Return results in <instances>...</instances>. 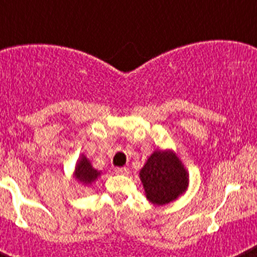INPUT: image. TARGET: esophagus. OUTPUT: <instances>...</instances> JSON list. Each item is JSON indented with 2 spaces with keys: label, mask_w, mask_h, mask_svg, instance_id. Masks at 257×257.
I'll list each match as a JSON object with an SVG mask.
<instances>
[{
  "label": "esophagus",
  "mask_w": 257,
  "mask_h": 257,
  "mask_svg": "<svg viewBox=\"0 0 257 257\" xmlns=\"http://www.w3.org/2000/svg\"><path fill=\"white\" fill-rule=\"evenodd\" d=\"M115 174L128 175L130 174V170H128V167H118V169H115Z\"/></svg>",
  "instance_id": "esophagus-1"
}]
</instances>
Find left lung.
<instances>
[{
    "label": "left lung",
    "instance_id": "obj_1",
    "mask_svg": "<svg viewBox=\"0 0 257 257\" xmlns=\"http://www.w3.org/2000/svg\"><path fill=\"white\" fill-rule=\"evenodd\" d=\"M145 197L156 206L167 205L187 192L189 174L171 149L154 151L139 172Z\"/></svg>",
    "mask_w": 257,
    "mask_h": 257
}]
</instances>
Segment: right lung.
Listing matches in <instances>:
<instances>
[{
	"instance_id": "1",
	"label": "right lung",
	"mask_w": 257,
	"mask_h": 257,
	"mask_svg": "<svg viewBox=\"0 0 257 257\" xmlns=\"http://www.w3.org/2000/svg\"><path fill=\"white\" fill-rule=\"evenodd\" d=\"M100 175L101 171H99V170L92 167L91 162H90V160H88L85 154H81V156H79L76 167H74V180L83 184L85 187H88V185H91L94 181H96Z\"/></svg>"
}]
</instances>
